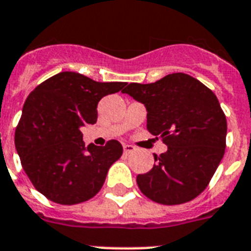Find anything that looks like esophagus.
Instances as JSON below:
<instances>
[{"label":"esophagus","mask_w":251,"mask_h":251,"mask_svg":"<svg viewBox=\"0 0 251 251\" xmlns=\"http://www.w3.org/2000/svg\"><path fill=\"white\" fill-rule=\"evenodd\" d=\"M134 147H132V145H130V144H124V153H125V154H130V153H131V151H134Z\"/></svg>","instance_id":"obj_1"}]
</instances>
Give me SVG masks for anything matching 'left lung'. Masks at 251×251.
Here are the masks:
<instances>
[{
	"instance_id": "8db88e82",
	"label": "left lung",
	"mask_w": 251,
	"mask_h": 251,
	"mask_svg": "<svg viewBox=\"0 0 251 251\" xmlns=\"http://www.w3.org/2000/svg\"><path fill=\"white\" fill-rule=\"evenodd\" d=\"M147 107V129L168 147L151 171L138 175L145 197L165 205L187 203L205 190L225 154L227 121L216 94L184 73L122 90Z\"/></svg>"
}]
</instances>
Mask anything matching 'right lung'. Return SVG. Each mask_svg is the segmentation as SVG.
<instances>
[{"instance_id":"1","label":"right lung","mask_w":251,"mask_h":251,"mask_svg":"<svg viewBox=\"0 0 251 251\" xmlns=\"http://www.w3.org/2000/svg\"><path fill=\"white\" fill-rule=\"evenodd\" d=\"M125 85L64 71L29 94L15 130V147L29 180L47 199L73 205L89 201L102 189L124 149L117 140L85 148L80 129L96 124L103 97Z\"/></svg>"}]
</instances>
